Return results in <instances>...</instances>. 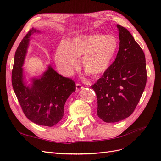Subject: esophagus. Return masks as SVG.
<instances>
[{"label":"esophagus","mask_w":161,"mask_h":161,"mask_svg":"<svg viewBox=\"0 0 161 161\" xmlns=\"http://www.w3.org/2000/svg\"><path fill=\"white\" fill-rule=\"evenodd\" d=\"M82 88H83V86H82L80 84L76 83V91H79L80 89H82Z\"/></svg>","instance_id":"esophagus-1"}]
</instances>
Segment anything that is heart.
Wrapping results in <instances>:
<instances>
[{
  "label": "heart",
  "instance_id": "1",
  "mask_svg": "<svg viewBox=\"0 0 161 161\" xmlns=\"http://www.w3.org/2000/svg\"><path fill=\"white\" fill-rule=\"evenodd\" d=\"M118 49V41L111 35L92 33L75 37L70 43L63 41L55 55L56 64L64 75L71 74L82 55L84 70L93 78L99 77L109 68Z\"/></svg>",
  "mask_w": 161,
  "mask_h": 161
}]
</instances>
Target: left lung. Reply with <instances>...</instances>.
<instances>
[{
    "label": "left lung",
    "instance_id": "obj_1",
    "mask_svg": "<svg viewBox=\"0 0 161 161\" xmlns=\"http://www.w3.org/2000/svg\"><path fill=\"white\" fill-rule=\"evenodd\" d=\"M119 48L115 61L91 86L97 99V115L107 123L133 113L147 83L145 55L127 29L117 25Z\"/></svg>",
    "mask_w": 161,
    "mask_h": 161
}]
</instances>
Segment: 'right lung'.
Listing matches in <instances>:
<instances>
[{
    "label": "right lung",
    "instance_id": "obj_1",
    "mask_svg": "<svg viewBox=\"0 0 161 161\" xmlns=\"http://www.w3.org/2000/svg\"><path fill=\"white\" fill-rule=\"evenodd\" d=\"M39 30L32 28L23 37L14 54L12 85L24 114L40 125H56L64 116V104L76 90L75 82L63 77L49 65L40 77L31 79V85L24 81L22 66L25 61L30 36Z\"/></svg>",
    "mask_w": 161,
    "mask_h": 161
}]
</instances>
